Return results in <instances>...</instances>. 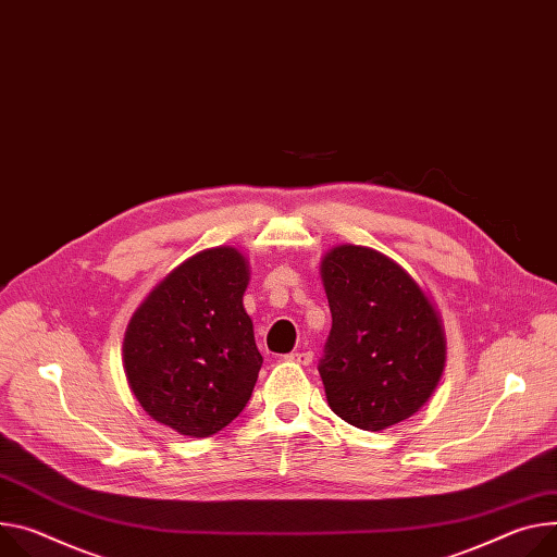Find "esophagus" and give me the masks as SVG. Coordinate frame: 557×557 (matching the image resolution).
<instances>
[{
    "label": "esophagus",
    "mask_w": 557,
    "mask_h": 557,
    "mask_svg": "<svg viewBox=\"0 0 557 557\" xmlns=\"http://www.w3.org/2000/svg\"><path fill=\"white\" fill-rule=\"evenodd\" d=\"M288 362H297L301 367H309L313 362V352L311 350H297V352H288L286 356Z\"/></svg>",
    "instance_id": "1"
}]
</instances>
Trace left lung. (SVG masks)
Here are the masks:
<instances>
[{"label": "left lung", "instance_id": "obj_1", "mask_svg": "<svg viewBox=\"0 0 557 557\" xmlns=\"http://www.w3.org/2000/svg\"><path fill=\"white\" fill-rule=\"evenodd\" d=\"M333 326L318 371L344 422L382 431L411 418L444 369L440 318L416 280L382 252L344 244L322 260Z\"/></svg>", "mask_w": 557, "mask_h": 557}]
</instances>
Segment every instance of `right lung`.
I'll list each match as a JSON object with an SVG mask.
<instances>
[{
  "instance_id": "1",
  "label": "right lung",
  "mask_w": 557,
  "mask_h": 557,
  "mask_svg": "<svg viewBox=\"0 0 557 557\" xmlns=\"http://www.w3.org/2000/svg\"><path fill=\"white\" fill-rule=\"evenodd\" d=\"M246 282L239 250H201L137 309L124 364L150 418L182 435L209 437L244 411L262 369L242 305Z\"/></svg>"
}]
</instances>
